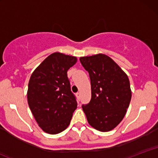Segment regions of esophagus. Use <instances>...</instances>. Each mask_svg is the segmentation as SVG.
Returning <instances> with one entry per match:
<instances>
[{
    "label": "esophagus",
    "instance_id": "obj_1",
    "mask_svg": "<svg viewBox=\"0 0 158 158\" xmlns=\"http://www.w3.org/2000/svg\"><path fill=\"white\" fill-rule=\"evenodd\" d=\"M77 98H78V99H79V100H80L81 94L79 93V92H78V93H77Z\"/></svg>",
    "mask_w": 158,
    "mask_h": 158
}]
</instances>
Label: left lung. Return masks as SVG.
<instances>
[{
  "label": "left lung",
  "instance_id": "8db88e82",
  "mask_svg": "<svg viewBox=\"0 0 158 158\" xmlns=\"http://www.w3.org/2000/svg\"><path fill=\"white\" fill-rule=\"evenodd\" d=\"M89 73L91 99L82 105L87 119L95 129L109 131L122 121L131 98L129 79L109 56L97 54L79 59Z\"/></svg>",
  "mask_w": 158,
  "mask_h": 158
}]
</instances>
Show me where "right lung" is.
Masks as SVG:
<instances>
[{
  "mask_svg": "<svg viewBox=\"0 0 158 158\" xmlns=\"http://www.w3.org/2000/svg\"><path fill=\"white\" fill-rule=\"evenodd\" d=\"M77 61L74 56L54 52L32 73L27 100L36 122L46 133L56 135L66 129L77 108L67 74Z\"/></svg>",
  "mask_w": 158,
  "mask_h": 158,
  "instance_id": "right-lung-1",
  "label": "right lung"
}]
</instances>
